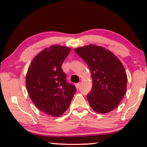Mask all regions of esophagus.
<instances>
[{
    "label": "esophagus",
    "mask_w": 147,
    "mask_h": 147,
    "mask_svg": "<svg viewBox=\"0 0 147 147\" xmlns=\"http://www.w3.org/2000/svg\"><path fill=\"white\" fill-rule=\"evenodd\" d=\"M75 86H76V88H77V89H78V88H80V83H77V84H75Z\"/></svg>",
    "instance_id": "1"
}]
</instances>
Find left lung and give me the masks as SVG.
<instances>
[{
    "label": "left lung",
    "mask_w": 147,
    "mask_h": 147,
    "mask_svg": "<svg viewBox=\"0 0 147 147\" xmlns=\"http://www.w3.org/2000/svg\"><path fill=\"white\" fill-rule=\"evenodd\" d=\"M89 66L93 85L87 95L90 106L98 113L117 107L126 91L127 76L121 62L105 48L89 45L75 49Z\"/></svg>",
    "instance_id": "8db88e82"
}]
</instances>
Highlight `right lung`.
I'll return each mask as SVG.
<instances>
[{"label": "right lung", "mask_w": 147, "mask_h": 147, "mask_svg": "<svg viewBox=\"0 0 147 147\" xmlns=\"http://www.w3.org/2000/svg\"><path fill=\"white\" fill-rule=\"evenodd\" d=\"M69 52L70 48L61 45L45 48L34 57L26 75V87L34 104L55 117L67 110L76 91L61 69Z\"/></svg>", "instance_id": "right-lung-1"}]
</instances>
